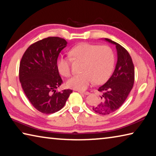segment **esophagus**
<instances>
[{
  "label": "esophagus",
  "instance_id": "34e87169",
  "mask_svg": "<svg viewBox=\"0 0 156 156\" xmlns=\"http://www.w3.org/2000/svg\"><path fill=\"white\" fill-rule=\"evenodd\" d=\"M79 93L80 94H84V95H89V93L88 91H78Z\"/></svg>",
  "mask_w": 156,
  "mask_h": 156
}]
</instances>
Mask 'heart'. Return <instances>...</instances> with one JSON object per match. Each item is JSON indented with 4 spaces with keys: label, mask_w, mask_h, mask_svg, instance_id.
<instances>
[{
    "label": "heart",
    "mask_w": 156,
    "mask_h": 156,
    "mask_svg": "<svg viewBox=\"0 0 156 156\" xmlns=\"http://www.w3.org/2000/svg\"><path fill=\"white\" fill-rule=\"evenodd\" d=\"M69 56L73 60L83 62L80 74L75 75L67 82L68 87L84 91L92 82L100 84L106 81L113 72L115 64L114 53L110 47L82 43L70 49ZM71 60L60 58L57 67L65 77L71 74Z\"/></svg>",
    "instance_id": "obj_1"
}]
</instances>
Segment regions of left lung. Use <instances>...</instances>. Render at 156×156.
Segmentation results:
<instances>
[{
    "instance_id": "obj_1",
    "label": "left lung",
    "mask_w": 156,
    "mask_h": 156,
    "mask_svg": "<svg viewBox=\"0 0 156 156\" xmlns=\"http://www.w3.org/2000/svg\"><path fill=\"white\" fill-rule=\"evenodd\" d=\"M103 40L115 45L117 63L113 74L98 91L102 92L101 101L93 107L95 112L101 115L110 114L119 109L130 93L134 83V66L128 51L109 38Z\"/></svg>"
}]
</instances>
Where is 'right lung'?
I'll list each match as a JSON object with an SVG mask.
<instances>
[{
	"label": "right lung",
	"instance_id": "right-lung-1",
	"mask_svg": "<svg viewBox=\"0 0 156 156\" xmlns=\"http://www.w3.org/2000/svg\"><path fill=\"white\" fill-rule=\"evenodd\" d=\"M67 42L59 37H48L28 47L20 60L19 80L31 105L39 112L50 114L65 106L71 89L56 92L62 83L57 67L60 51Z\"/></svg>",
	"mask_w": 156,
	"mask_h": 156
}]
</instances>
